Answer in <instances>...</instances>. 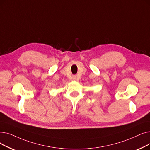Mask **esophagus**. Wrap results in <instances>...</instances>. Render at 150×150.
<instances>
[{
	"label": "esophagus",
	"instance_id": "obj_1",
	"mask_svg": "<svg viewBox=\"0 0 150 150\" xmlns=\"http://www.w3.org/2000/svg\"><path fill=\"white\" fill-rule=\"evenodd\" d=\"M73 80H76V79H77V77H76V75H74V76H73Z\"/></svg>",
	"mask_w": 150,
	"mask_h": 150
}]
</instances>
